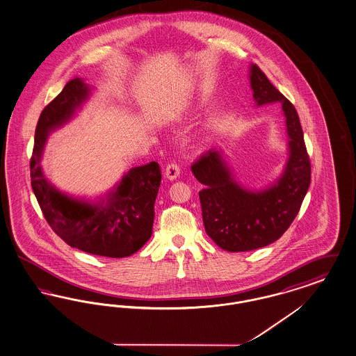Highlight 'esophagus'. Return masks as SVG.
<instances>
[{"mask_svg": "<svg viewBox=\"0 0 356 356\" xmlns=\"http://www.w3.org/2000/svg\"><path fill=\"white\" fill-rule=\"evenodd\" d=\"M164 176L168 179V180H176L179 176H180V167L177 165V164H175V163H172V164H168L167 165V168H165V172H164Z\"/></svg>", "mask_w": 356, "mask_h": 356, "instance_id": "34e87169", "label": "esophagus"}]
</instances>
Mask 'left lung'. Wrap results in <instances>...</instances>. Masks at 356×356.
<instances>
[{
  "instance_id": "1",
  "label": "left lung",
  "mask_w": 356,
  "mask_h": 356,
  "mask_svg": "<svg viewBox=\"0 0 356 356\" xmlns=\"http://www.w3.org/2000/svg\"><path fill=\"white\" fill-rule=\"evenodd\" d=\"M249 81L258 107L281 103L289 157L281 176L259 191L238 184L218 149H211L191 167L205 185L199 192L205 232L227 252H249L277 241L297 217L312 180L297 110L257 65H250Z\"/></svg>"
}]
</instances>
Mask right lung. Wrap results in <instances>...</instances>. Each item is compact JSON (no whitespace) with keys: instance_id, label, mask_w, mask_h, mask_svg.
I'll use <instances>...</instances> for the list:
<instances>
[{"instance_id":"1","label":"right lung","mask_w":356,"mask_h":356,"mask_svg":"<svg viewBox=\"0 0 356 356\" xmlns=\"http://www.w3.org/2000/svg\"><path fill=\"white\" fill-rule=\"evenodd\" d=\"M90 94L83 79L74 78L43 108L30 159L31 188L46 221L67 245L95 256L123 258L136 253L152 234L161 181L156 161L129 170L97 201L62 193L46 179L41 167L49 134L66 124Z\"/></svg>"}]
</instances>
